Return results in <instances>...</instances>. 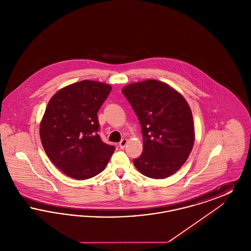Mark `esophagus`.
<instances>
[{"instance_id": "34e87169", "label": "esophagus", "mask_w": 251, "mask_h": 251, "mask_svg": "<svg viewBox=\"0 0 251 251\" xmlns=\"http://www.w3.org/2000/svg\"><path fill=\"white\" fill-rule=\"evenodd\" d=\"M126 144H127V139H122V140L120 141V144H119V147H120V150H123V149L125 148Z\"/></svg>"}]
</instances>
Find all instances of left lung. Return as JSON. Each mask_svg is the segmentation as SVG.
I'll use <instances>...</instances> for the list:
<instances>
[{"label": "left lung", "instance_id": "obj_1", "mask_svg": "<svg viewBox=\"0 0 251 251\" xmlns=\"http://www.w3.org/2000/svg\"><path fill=\"white\" fill-rule=\"evenodd\" d=\"M139 120L143 152L135 167L152 179H165L179 170L195 140L191 109L185 99L165 83L148 80L122 89Z\"/></svg>", "mask_w": 251, "mask_h": 251}]
</instances>
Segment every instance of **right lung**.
Here are the masks:
<instances>
[{
    "instance_id": "add662e5",
    "label": "right lung",
    "mask_w": 251,
    "mask_h": 251,
    "mask_svg": "<svg viewBox=\"0 0 251 251\" xmlns=\"http://www.w3.org/2000/svg\"><path fill=\"white\" fill-rule=\"evenodd\" d=\"M111 90L84 80L62 88L49 101L39 128L41 143L51 163L71 178L95 177L115 151L98 133L97 113Z\"/></svg>"
}]
</instances>
